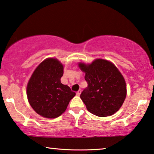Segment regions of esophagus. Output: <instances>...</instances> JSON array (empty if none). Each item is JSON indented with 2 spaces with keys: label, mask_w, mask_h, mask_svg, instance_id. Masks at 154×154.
Returning a JSON list of instances; mask_svg holds the SVG:
<instances>
[{
  "label": "esophagus",
  "mask_w": 154,
  "mask_h": 154,
  "mask_svg": "<svg viewBox=\"0 0 154 154\" xmlns=\"http://www.w3.org/2000/svg\"><path fill=\"white\" fill-rule=\"evenodd\" d=\"M81 90H78V91L76 92V94L78 96H79L80 94H81Z\"/></svg>",
  "instance_id": "34e87169"
}]
</instances>
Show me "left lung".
Wrapping results in <instances>:
<instances>
[{"mask_svg": "<svg viewBox=\"0 0 154 154\" xmlns=\"http://www.w3.org/2000/svg\"><path fill=\"white\" fill-rule=\"evenodd\" d=\"M79 67L85 73L88 83L81 94L88 110L100 117L115 113L126 97L125 81L119 69L111 62L102 59L88 65L80 63Z\"/></svg>", "mask_w": 154, "mask_h": 154, "instance_id": "obj_1", "label": "left lung"}]
</instances>
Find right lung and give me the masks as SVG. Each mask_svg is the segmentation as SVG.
Returning <instances> with one entry per match:
<instances>
[{"label":"right lung","instance_id":"1","mask_svg":"<svg viewBox=\"0 0 154 154\" xmlns=\"http://www.w3.org/2000/svg\"><path fill=\"white\" fill-rule=\"evenodd\" d=\"M63 65L57 60H44L33 73L27 85V97L31 107L39 115L54 119L66 110L75 95L66 85L61 83Z\"/></svg>","mask_w":154,"mask_h":154}]
</instances>
